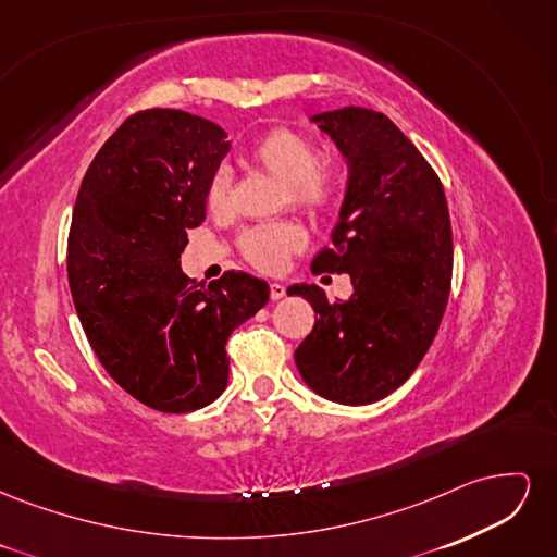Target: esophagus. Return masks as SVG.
I'll use <instances>...</instances> for the list:
<instances>
[{
	"label": "esophagus",
	"instance_id": "34e87169",
	"mask_svg": "<svg viewBox=\"0 0 557 557\" xmlns=\"http://www.w3.org/2000/svg\"><path fill=\"white\" fill-rule=\"evenodd\" d=\"M269 297H272L274 301H276V299H283V297H285V288H283V285H281V283H272V285H269Z\"/></svg>",
	"mask_w": 557,
	"mask_h": 557
}]
</instances>
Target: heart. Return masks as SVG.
Listing matches in <instances>:
<instances>
[{"instance_id":"b5f03b06","label":"heart","mask_w":557,"mask_h":557,"mask_svg":"<svg viewBox=\"0 0 557 557\" xmlns=\"http://www.w3.org/2000/svg\"><path fill=\"white\" fill-rule=\"evenodd\" d=\"M246 160L288 188V197L295 207L311 215L330 213L342 197V176L332 164L318 160V148L305 134L288 127H276L246 150ZM230 174L215 172L207 188V207L213 213L227 209ZM305 246V234L293 223H267L258 225L242 237L244 258L262 269L278 272L283 262L295 250Z\"/></svg>"}]
</instances>
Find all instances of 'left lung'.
<instances>
[{
    "mask_svg": "<svg viewBox=\"0 0 557 557\" xmlns=\"http://www.w3.org/2000/svg\"><path fill=\"white\" fill-rule=\"evenodd\" d=\"M311 121L348 164L332 248L311 269L348 274L352 295L330 301L318 285H293L318 313L295 362L313 393L358 407L397 391L434 342L450 293V218L440 176L391 117L344 107Z\"/></svg>",
    "mask_w": 557,
    "mask_h": 557,
    "instance_id": "1",
    "label": "left lung"
}]
</instances>
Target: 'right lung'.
Listing matches in <instances>:
<instances>
[{
  "label": "right lung",
  "mask_w": 557,
  "mask_h": 557,
  "mask_svg": "<svg viewBox=\"0 0 557 557\" xmlns=\"http://www.w3.org/2000/svg\"><path fill=\"white\" fill-rule=\"evenodd\" d=\"M227 150L207 117L139 111L99 148L74 205L66 274L83 332L109 376L162 413L223 395L230 334L269 299L267 281L244 272L209 285L181 272Z\"/></svg>",
  "instance_id": "1"
}]
</instances>
